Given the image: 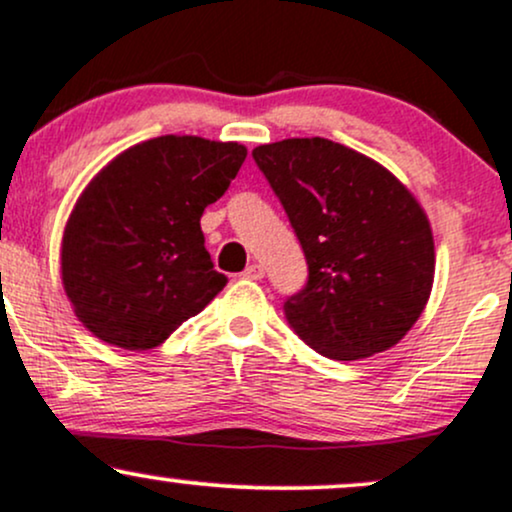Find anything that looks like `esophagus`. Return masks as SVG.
I'll return each mask as SVG.
<instances>
[{"mask_svg":"<svg viewBox=\"0 0 512 512\" xmlns=\"http://www.w3.org/2000/svg\"><path fill=\"white\" fill-rule=\"evenodd\" d=\"M243 276H245V279H262V276H264V269H262V264H257V262H252L250 264V267L248 269H245V272H243Z\"/></svg>","mask_w":512,"mask_h":512,"instance_id":"34e87169","label":"esophagus"}]
</instances>
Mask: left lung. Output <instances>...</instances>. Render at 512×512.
Masks as SVG:
<instances>
[{"label": "left lung", "instance_id": "8db88e82", "mask_svg": "<svg viewBox=\"0 0 512 512\" xmlns=\"http://www.w3.org/2000/svg\"><path fill=\"white\" fill-rule=\"evenodd\" d=\"M308 260L286 298L291 330L334 361L395 346L424 313L436 252L428 216L373 158L330 139H284L252 151Z\"/></svg>", "mask_w": 512, "mask_h": 512}]
</instances>
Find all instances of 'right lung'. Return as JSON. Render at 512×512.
I'll list each match as a JSON object with an SVG mask.
<instances>
[{
    "label": "right lung",
    "mask_w": 512,
    "mask_h": 512,
    "mask_svg": "<svg viewBox=\"0 0 512 512\" xmlns=\"http://www.w3.org/2000/svg\"><path fill=\"white\" fill-rule=\"evenodd\" d=\"M248 149L202 137L149 139L96 175L62 238V284L74 313L103 342L163 344L226 286L199 226Z\"/></svg>",
    "instance_id": "right-lung-1"
}]
</instances>
